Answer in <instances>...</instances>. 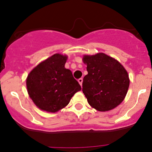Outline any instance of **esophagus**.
<instances>
[{
	"mask_svg": "<svg viewBox=\"0 0 152 152\" xmlns=\"http://www.w3.org/2000/svg\"><path fill=\"white\" fill-rule=\"evenodd\" d=\"M78 82H79V85L82 86V82H83V79L80 78V79H78Z\"/></svg>",
	"mask_w": 152,
	"mask_h": 152,
	"instance_id": "34e87169",
	"label": "esophagus"
}]
</instances>
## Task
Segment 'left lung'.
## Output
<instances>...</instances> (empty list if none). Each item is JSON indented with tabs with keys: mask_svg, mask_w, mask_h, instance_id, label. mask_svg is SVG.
Masks as SVG:
<instances>
[{
	"mask_svg": "<svg viewBox=\"0 0 152 152\" xmlns=\"http://www.w3.org/2000/svg\"><path fill=\"white\" fill-rule=\"evenodd\" d=\"M87 75L84 77L82 92L89 104L100 112L115 108L124 101L129 79L123 65L104 53L85 55Z\"/></svg>",
	"mask_w": 152,
	"mask_h": 152,
	"instance_id": "left-lung-1",
	"label": "left lung"
}]
</instances>
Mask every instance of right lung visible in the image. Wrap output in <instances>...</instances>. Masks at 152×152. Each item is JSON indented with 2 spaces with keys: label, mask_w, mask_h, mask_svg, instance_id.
I'll return each mask as SVG.
<instances>
[{
  "label": "right lung",
  "mask_w": 152,
  "mask_h": 152,
  "mask_svg": "<svg viewBox=\"0 0 152 152\" xmlns=\"http://www.w3.org/2000/svg\"><path fill=\"white\" fill-rule=\"evenodd\" d=\"M67 59V56L55 53L40 62L28 74V93L40 110L49 113L62 110L82 89L72 72L65 67Z\"/></svg>",
  "instance_id": "add662e5"
}]
</instances>
